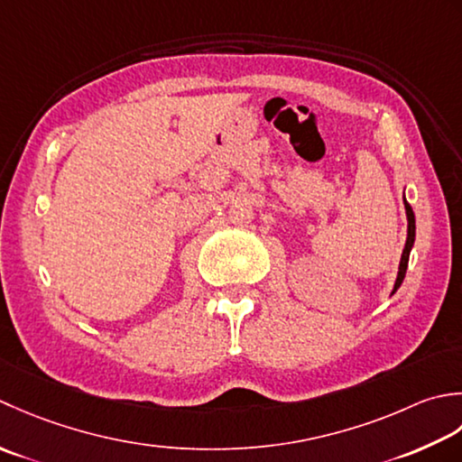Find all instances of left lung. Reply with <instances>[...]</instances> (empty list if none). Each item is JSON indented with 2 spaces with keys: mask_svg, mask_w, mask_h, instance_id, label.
Returning a JSON list of instances; mask_svg holds the SVG:
<instances>
[{
  "mask_svg": "<svg viewBox=\"0 0 462 462\" xmlns=\"http://www.w3.org/2000/svg\"><path fill=\"white\" fill-rule=\"evenodd\" d=\"M404 203V213H407V243H404V249H402V255H401V263H399V273H397V281H394V287L391 291V295L397 293V289L402 285L404 275H407V267H409V255H411V249L412 245H415V213H412L411 205L407 203V199H402Z\"/></svg>",
  "mask_w": 462,
  "mask_h": 462,
  "instance_id": "1",
  "label": "left lung"
}]
</instances>
